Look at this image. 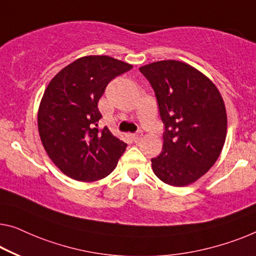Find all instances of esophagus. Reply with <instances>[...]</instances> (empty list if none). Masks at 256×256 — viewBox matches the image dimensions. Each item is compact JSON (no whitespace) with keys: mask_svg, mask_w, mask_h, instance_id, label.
I'll list each match as a JSON object with an SVG mask.
<instances>
[{"mask_svg":"<svg viewBox=\"0 0 256 256\" xmlns=\"http://www.w3.org/2000/svg\"><path fill=\"white\" fill-rule=\"evenodd\" d=\"M142 132L141 131H139V132H136V133H133L132 134V139H133V141H136V142H138V141L142 138Z\"/></svg>","mask_w":256,"mask_h":256,"instance_id":"esophagus-1","label":"esophagus"}]
</instances>
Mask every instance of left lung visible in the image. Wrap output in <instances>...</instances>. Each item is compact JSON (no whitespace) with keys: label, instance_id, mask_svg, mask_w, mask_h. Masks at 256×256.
I'll use <instances>...</instances> for the list:
<instances>
[{"label":"left lung","instance_id":"obj_1","mask_svg":"<svg viewBox=\"0 0 256 256\" xmlns=\"http://www.w3.org/2000/svg\"><path fill=\"white\" fill-rule=\"evenodd\" d=\"M164 124L163 148L152 158L154 174L171 186L196 182L217 161L226 136L223 98L210 79L174 60L141 66Z\"/></svg>","mask_w":256,"mask_h":256}]
</instances>
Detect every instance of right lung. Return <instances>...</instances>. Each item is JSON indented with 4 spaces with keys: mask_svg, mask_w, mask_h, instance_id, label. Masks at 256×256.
<instances>
[{
    "mask_svg": "<svg viewBox=\"0 0 256 256\" xmlns=\"http://www.w3.org/2000/svg\"><path fill=\"white\" fill-rule=\"evenodd\" d=\"M132 66L109 56L80 57L62 68L46 88L38 112L41 142L68 177L95 182L114 171L128 144L104 128L98 102L114 78Z\"/></svg>",
    "mask_w": 256,
    "mask_h": 256,
    "instance_id": "right-lung-1",
    "label": "right lung"
}]
</instances>
